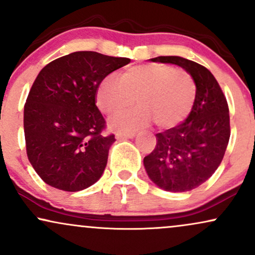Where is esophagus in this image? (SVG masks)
<instances>
[{
	"label": "esophagus",
	"mask_w": 255,
	"mask_h": 255,
	"mask_svg": "<svg viewBox=\"0 0 255 255\" xmlns=\"http://www.w3.org/2000/svg\"><path fill=\"white\" fill-rule=\"evenodd\" d=\"M135 136V133H118L116 134V139L118 140H124V139H133Z\"/></svg>",
	"instance_id": "esophagus-1"
}]
</instances>
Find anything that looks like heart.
<instances>
[{
  "label": "heart",
  "mask_w": 255,
  "mask_h": 255,
  "mask_svg": "<svg viewBox=\"0 0 255 255\" xmlns=\"http://www.w3.org/2000/svg\"><path fill=\"white\" fill-rule=\"evenodd\" d=\"M135 98L140 108L113 118V129L133 131L148 126L152 120L159 128L176 127L194 107L196 84L185 70L155 63L128 67L120 78L107 76L96 94L97 106L107 114L129 108Z\"/></svg>",
  "instance_id": "1"
}]
</instances>
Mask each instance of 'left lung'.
<instances>
[{
    "instance_id": "8db88e82",
    "label": "left lung",
    "mask_w": 255,
    "mask_h": 255,
    "mask_svg": "<svg viewBox=\"0 0 255 255\" xmlns=\"http://www.w3.org/2000/svg\"><path fill=\"white\" fill-rule=\"evenodd\" d=\"M174 64L194 78L196 98L185 121L155 134L157 145L143 158L149 179L170 192H184L207 182L220 166L231 136L228 103L207 67L177 56L152 58Z\"/></svg>"
}]
</instances>
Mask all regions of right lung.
I'll return each mask as SVG.
<instances>
[{"label": "right lung", "mask_w": 255, "mask_h": 255, "mask_svg": "<svg viewBox=\"0 0 255 255\" xmlns=\"http://www.w3.org/2000/svg\"><path fill=\"white\" fill-rule=\"evenodd\" d=\"M129 58L79 51L47 64L35 78L23 110L27 157L48 185L76 192L100 179L114 134L96 106L104 77Z\"/></svg>", "instance_id": "obj_1"}]
</instances>
